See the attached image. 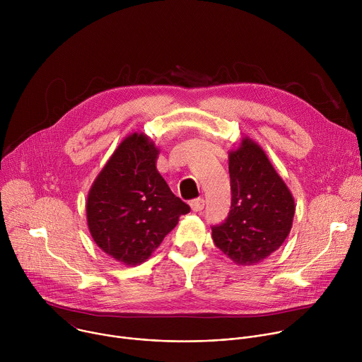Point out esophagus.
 <instances>
[{
    "mask_svg": "<svg viewBox=\"0 0 362 362\" xmlns=\"http://www.w3.org/2000/svg\"><path fill=\"white\" fill-rule=\"evenodd\" d=\"M189 204H190V209L193 212H200L204 208V200H203V197H197V199H193Z\"/></svg>",
    "mask_w": 362,
    "mask_h": 362,
    "instance_id": "1",
    "label": "esophagus"
}]
</instances>
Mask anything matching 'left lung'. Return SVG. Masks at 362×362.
<instances>
[{
  "mask_svg": "<svg viewBox=\"0 0 362 362\" xmlns=\"http://www.w3.org/2000/svg\"><path fill=\"white\" fill-rule=\"evenodd\" d=\"M229 175L230 212L222 225L212 228V238L236 265H256L288 238L295 200L265 150L249 137L229 151Z\"/></svg>",
  "mask_w": 362,
  "mask_h": 362,
  "instance_id": "8db88e82",
  "label": "left lung"
}]
</instances>
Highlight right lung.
<instances>
[{
	"mask_svg": "<svg viewBox=\"0 0 362 362\" xmlns=\"http://www.w3.org/2000/svg\"><path fill=\"white\" fill-rule=\"evenodd\" d=\"M160 150L144 133H132L94 179L86 202L87 226L95 245L117 262H146L190 212L156 168Z\"/></svg>",
	"mask_w": 362,
	"mask_h": 362,
	"instance_id": "obj_1",
	"label": "right lung"
}]
</instances>
